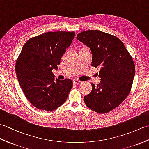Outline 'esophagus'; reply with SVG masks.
<instances>
[{"label": "esophagus", "instance_id": "esophagus-1", "mask_svg": "<svg viewBox=\"0 0 149 149\" xmlns=\"http://www.w3.org/2000/svg\"><path fill=\"white\" fill-rule=\"evenodd\" d=\"M80 83H81V81L77 80V79H74V80H73V83H74V84H79Z\"/></svg>", "mask_w": 149, "mask_h": 149}]
</instances>
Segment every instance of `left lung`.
<instances>
[{
    "label": "left lung",
    "instance_id": "left-lung-1",
    "mask_svg": "<svg viewBox=\"0 0 149 149\" xmlns=\"http://www.w3.org/2000/svg\"><path fill=\"white\" fill-rule=\"evenodd\" d=\"M77 39L87 45L92 53V64L99 67L100 83L88 95L85 104L98 113L109 112L118 107L131 90L135 74L132 58L124 44L114 35L98 30L79 33Z\"/></svg>",
    "mask_w": 149,
    "mask_h": 149
}]
</instances>
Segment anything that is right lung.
I'll list each match as a JSON object with an SVG mask.
<instances>
[{"label":"right lung","mask_w":149,"mask_h":149,"mask_svg":"<svg viewBox=\"0 0 149 149\" xmlns=\"http://www.w3.org/2000/svg\"><path fill=\"white\" fill-rule=\"evenodd\" d=\"M75 32H47L31 38L24 44L16 61L18 83L27 100L37 109L55 110L65 102L73 82H54L53 69H58Z\"/></svg>","instance_id":"obj_1"}]
</instances>
